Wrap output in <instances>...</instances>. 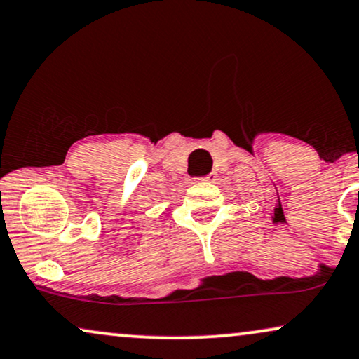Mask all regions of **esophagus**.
<instances>
[{
    "mask_svg": "<svg viewBox=\"0 0 359 359\" xmlns=\"http://www.w3.org/2000/svg\"><path fill=\"white\" fill-rule=\"evenodd\" d=\"M198 182H215V180H217V174H215V172H210L208 175H205V177H200V179H197Z\"/></svg>",
    "mask_w": 359,
    "mask_h": 359,
    "instance_id": "1",
    "label": "esophagus"
}]
</instances>
